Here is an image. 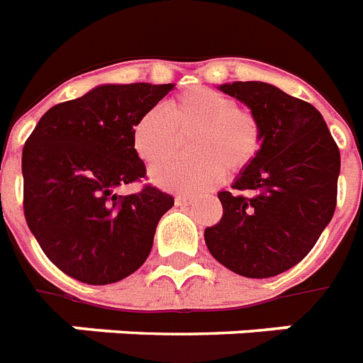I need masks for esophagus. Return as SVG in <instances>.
I'll use <instances>...</instances> for the list:
<instances>
[{
    "label": "esophagus",
    "mask_w": 363,
    "mask_h": 363,
    "mask_svg": "<svg viewBox=\"0 0 363 363\" xmlns=\"http://www.w3.org/2000/svg\"><path fill=\"white\" fill-rule=\"evenodd\" d=\"M194 196H186V194H179V196H177L175 198V203L177 205H190V203H194Z\"/></svg>",
    "instance_id": "esophagus-1"
}]
</instances>
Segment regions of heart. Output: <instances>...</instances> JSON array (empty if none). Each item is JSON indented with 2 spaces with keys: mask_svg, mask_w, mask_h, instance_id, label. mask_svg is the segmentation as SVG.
<instances>
[{
  "mask_svg": "<svg viewBox=\"0 0 363 363\" xmlns=\"http://www.w3.org/2000/svg\"><path fill=\"white\" fill-rule=\"evenodd\" d=\"M194 133L187 143L190 159L164 160L179 135ZM137 158L152 165L154 184L165 190L196 194L216 184L224 169L233 173L254 158L259 147L258 122L239 109L238 99L205 86H194L167 99L164 111L148 109L131 128Z\"/></svg>",
  "mask_w": 363,
  "mask_h": 363,
  "instance_id": "heart-1",
  "label": "heart"
}]
</instances>
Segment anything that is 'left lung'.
<instances>
[{"mask_svg":"<svg viewBox=\"0 0 363 363\" xmlns=\"http://www.w3.org/2000/svg\"><path fill=\"white\" fill-rule=\"evenodd\" d=\"M220 90L250 109L259 150L232 192H218L224 215L205 230V242L233 273L267 279L299 264L330 224L341 156L322 115L303 99L256 81Z\"/></svg>","mask_w":363,"mask_h":363,"instance_id":"obj_1","label":"left lung"}]
</instances>
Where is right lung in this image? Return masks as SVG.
<instances>
[{"instance_id":"right-lung-1","label":"right lung","mask_w":363,"mask_h":363,"mask_svg":"<svg viewBox=\"0 0 363 363\" xmlns=\"http://www.w3.org/2000/svg\"><path fill=\"white\" fill-rule=\"evenodd\" d=\"M175 84H101L54 105L22 150L24 216L47 258L86 284L131 275L150 254L160 218L175 199L152 184L118 196L147 177L131 147L135 121Z\"/></svg>"}]
</instances>
